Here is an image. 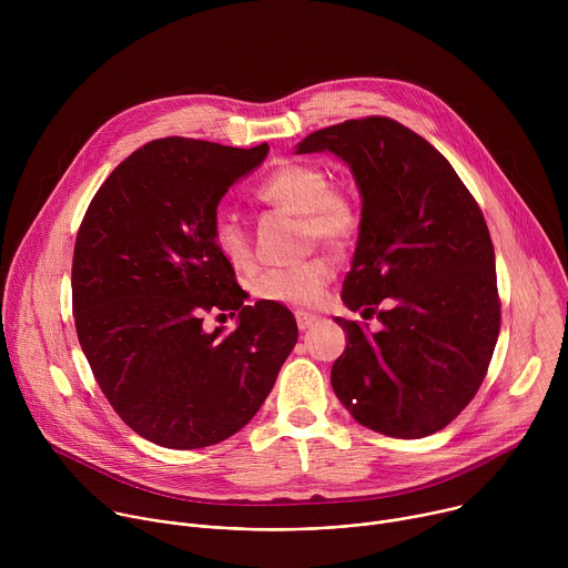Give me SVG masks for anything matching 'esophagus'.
I'll use <instances>...</instances> for the list:
<instances>
[{"mask_svg": "<svg viewBox=\"0 0 568 568\" xmlns=\"http://www.w3.org/2000/svg\"><path fill=\"white\" fill-rule=\"evenodd\" d=\"M294 316H296V326H298V331H307L312 323L316 321V314H312V312H305V310H296L294 312Z\"/></svg>", "mask_w": 568, "mask_h": 568, "instance_id": "obj_1", "label": "esophagus"}]
</instances>
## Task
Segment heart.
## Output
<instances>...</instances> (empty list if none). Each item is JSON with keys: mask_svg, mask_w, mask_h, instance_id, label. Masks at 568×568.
Segmentation results:
<instances>
[{"mask_svg": "<svg viewBox=\"0 0 568 568\" xmlns=\"http://www.w3.org/2000/svg\"><path fill=\"white\" fill-rule=\"evenodd\" d=\"M256 197L270 206L298 213V233L305 245L321 242L323 247L342 252L359 231L362 206L355 193L342 184H333L328 171L310 161H285L261 182ZM211 240L231 265H252V233L237 213L220 209L211 220ZM331 278V261L312 256L287 267L261 272L252 281V292L270 303L312 305Z\"/></svg>", "mask_w": 568, "mask_h": 568, "instance_id": "b5f03b06", "label": "heart"}]
</instances>
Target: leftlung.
<instances>
[{
    "instance_id": "8db88e82",
    "label": "left lung",
    "mask_w": 568,
    "mask_h": 568,
    "mask_svg": "<svg viewBox=\"0 0 568 568\" xmlns=\"http://www.w3.org/2000/svg\"><path fill=\"white\" fill-rule=\"evenodd\" d=\"M351 166L362 224L344 303L377 313L379 333L337 316L348 344L333 388L351 416L390 438L447 427L476 395L501 331L488 224L449 161L388 116L351 119L305 136Z\"/></svg>"
}]
</instances>
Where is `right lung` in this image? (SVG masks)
I'll list each match as a JSON object with an SVG mask.
<instances>
[{"label": "right lung", "instance_id": "add662e5", "mask_svg": "<svg viewBox=\"0 0 568 568\" xmlns=\"http://www.w3.org/2000/svg\"><path fill=\"white\" fill-rule=\"evenodd\" d=\"M267 150L150 141L112 171L80 222L71 265L78 342L112 409L154 445L197 449L240 432L298 339L287 307L245 305L247 292L211 240L222 195ZM206 311H237L239 328L206 334Z\"/></svg>", "mask_w": 568, "mask_h": 568}]
</instances>
